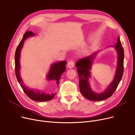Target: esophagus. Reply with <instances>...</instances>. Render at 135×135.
I'll use <instances>...</instances> for the list:
<instances>
[{"label": "esophagus", "mask_w": 135, "mask_h": 135, "mask_svg": "<svg viewBox=\"0 0 135 135\" xmlns=\"http://www.w3.org/2000/svg\"><path fill=\"white\" fill-rule=\"evenodd\" d=\"M74 66V62L72 60H70L67 64V67L69 68H73V67Z\"/></svg>", "instance_id": "34e87169"}]
</instances>
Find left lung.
I'll return each mask as SVG.
<instances>
[{"instance_id":"obj_1","label":"left lung","mask_w":135,"mask_h":135,"mask_svg":"<svg viewBox=\"0 0 135 135\" xmlns=\"http://www.w3.org/2000/svg\"><path fill=\"white\" fill-rule=\"evenodd\" d=\"M114 46L116 49L118 56L115 75L113 81L109 85L106 90L101 94H96L93 91L89 83V78L91 76L90 70L91 69L95 57L98 52H96L86 57L81 59L76 63L75 66L77 67V71L79 74L80 93L90 101H100L110 97L114 93L122 78L124 72V52L119 37H118L116 45Z\"/></svg>"}]
</instances>
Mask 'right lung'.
Wrapping results in <instances>:
<instances>
[{"label":"right lung","mask_w":135,"mask_h":135,"mask_svg":"<svg viewBox=\"0 0 135 135\" xmlns=\"http://www.w3.org/2000/svg\"><path fill=\"white\" fill-rule=\"evenodd\" d=\"M34 35V34L31 31L26 32L23 37L22 39L21 40L19 43L18 46L17 47L16 50L15 52V74L16 76V78L17 81L20 83L21 88H22L25 93L26 95L32 99V100L39 102H44L51 100L54 98L55 95V94H49L43 93L42 91L39 90H34L30 89L27 86L23 85V80L21 78L20 73V52L21 49H22L24 41L25 39L30 37H32ZM67 62L64 61L59 62H57L56 63L52 64L50 69L49 72L47 75V79L49 80H55L56 81L57 86L59 85V80L60 77L62 73L65 71L66 69V65Z\"/></svg>","instance_id":"obj_1"}]
</instances>
